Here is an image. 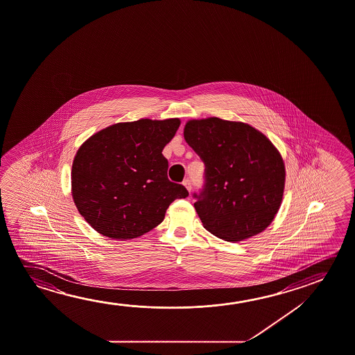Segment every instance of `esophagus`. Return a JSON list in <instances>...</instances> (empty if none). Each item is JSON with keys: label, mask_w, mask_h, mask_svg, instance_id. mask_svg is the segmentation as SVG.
Listing matches in <instances>:
<instances>
[{"label": "esophagus", "mask_w": 355, "mask_h": 355, "mask_svg": "<svg viewBox=\"0 0 355 355\" xmlns=\"http://www.w3.org/2000/svg\"><path fill=\"white\" fill-rule=\"evenodd\" d=\"M183 186L186 187L187 189H188V192L192 191V183H191V180H188V178L183 180Z\"/></svg>", "instance_id": "1"}]
</instances>
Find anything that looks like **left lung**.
Segmentation results:
<instances>
[{
    "label": "left lung",
    "instance_id": "left-lung-1",
    "mask_svg": "<svg viewBox=\"0 0 355 355\" xmlns=\"http://www.w3.org/2000/svg\"><path fill=\"white\" fill-rule=\"evenodd\" d=\"M184 139L205 166L194 208L203 227L225 241H241L272 223L282 202L285 164L265 135L244 122L189 120Z\"/></svg>",
    "mask_w": 355,
    "mask_h": 355
}]
</instances>
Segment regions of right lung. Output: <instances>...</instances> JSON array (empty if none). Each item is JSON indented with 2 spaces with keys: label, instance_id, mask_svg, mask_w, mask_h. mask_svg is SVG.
I'll return each mask as SVG.
<instances>
[{
  "label": "right lung",
  "instance_id": "add662e5",
  "mask_svg": "<svg viewBox=\"0 0 355 355\" xmlns=\"http://www.w3.org/2000/svg\"><path fill=\"white\" fill-rule=\"evenodd\" d=\"M180 119L119 122L87 139L71 167V196L98 233L116 240L139 238L162 223L186 187L168 180L162 155Z\"/></svg>",
  "mask_w": 355,
  "mask_h": 355
}]
</instances>
